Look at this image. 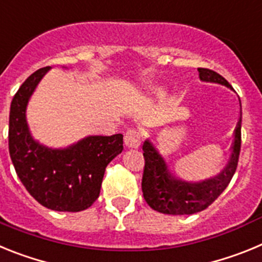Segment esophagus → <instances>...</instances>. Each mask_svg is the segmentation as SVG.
I'll return each mask as SVG.
<instances>
[{
	"instance_id": "obj_1",
	"label": "esophagus",
	"mask_w": 262,
	"mask_h": 262,
	"mask_svg": "<svg viewBox=\"0 0 262 262\" xmlns=\"http://www.w3.org/2000/svg\"><path fill=\"white\" fill-rule=\"evenodd\" d=\"M142 143V134L136 129H128L124 135V144L128 148H138Z\"/></svg>"
}]
</instances>
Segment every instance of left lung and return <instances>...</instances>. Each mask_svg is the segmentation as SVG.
<instances>
[{"label": "left lung", "instance_id": "8db88e82", "mask_svg": "<svg viewBox=\"0 0 262 262\" xmlns=\"http://www.w3.org/2000/svg\"><path fill=\"white\" fill-rule=\"evenodd\" d=\"M201 81L214 82L232 89L228 81L211 69L198 68ZM242 106V103H240ZM242 145V114L235 129L230 161L219 174L202 181L191 182L172 173L164 157L147 139L143 144L145 160L142 180L144 200L152 209L169 215H190L207 209L224 191L233 177L239 161Z\"/></svg>", "mask_w": 262, "mask_h": 262}]
</instances>
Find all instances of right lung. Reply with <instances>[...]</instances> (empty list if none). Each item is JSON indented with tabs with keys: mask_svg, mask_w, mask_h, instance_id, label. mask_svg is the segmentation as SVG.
Listing matches in <instances>:
<instances>
[{
	"mask_svg": "<svg viewBox=\"0 0 262 262\" xmlns=\"http://www.w3.org/2000/svg\"><path fill=\"white\" fill-rule=\"evenodd\" d=\"M50 69L29 76L11 101L9 152L20 182L41 206L82 211L98 198L106 166L123 149V135H90L67 148H51L35 140L27 123V103Z\"/></svg>",
	"mask_w": 262,
	"mask_h": 262,
	"instance_id": "obj_1",
	"label": "right lung"
}]
</instances>
